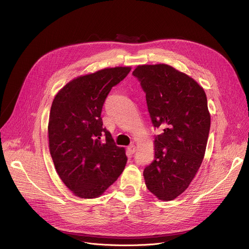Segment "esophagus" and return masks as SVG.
Instances as JSON below:
<instances>
[{"mask_svg":"<svg viewBox=\"0 0 249 249\" xmlns=\"http://www.w3.org/2000/svg\"><path fill=\"white\" fill-rule=\"evenodd\" d=\"M127 150H128V152H129L131 155H133V154L136 152V147H135L134 145H130V146L127 148Z\"/></svg>","mask_w":249,"mask_h":249,"instance_id":"34e87169","label":"esophagus"}]
</instances>
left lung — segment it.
I'll use <instances>...</instances> for the list:
<instances>
[{"instance_id":"left-lung-1","label":"left lung","mask_w":249,"mask_h":249,"mask_svg":"<svg viewBox=\"0 0 249 249\" xmlns=\"http://www.w3.org/2000/svg\"><path fill=\"white\" fill-rule=\"evenodd\" d=\"M133 75L146 92L149 113L162 133L155 139V159L144 169L148 189L160 200L183 193L205 156L211 116L203 88L166 64L139 65Z\"/></svg>"}]
</instances>
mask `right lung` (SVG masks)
Instances as JSON below:
<instances>
[{
  "instance_id": "right-lung-1",
  "label": "right lung",
  "mask_w": 249,
  "mask_h": 249,
  "mask_svg": "<svg viewBox=\"0 0 249 249\" xmlns=\"http://www.w3.org/2000/svg\"><path fill=\"white\" fill-rule=\"evenodd\" d=\"M130 71L131 67L105 68L77 77L53 99L48 122L50 155L64 184L80 198L99 197L124 170L125 149L115 145L100 115L112 87Z\"/></svg>"
}]
</instances>
